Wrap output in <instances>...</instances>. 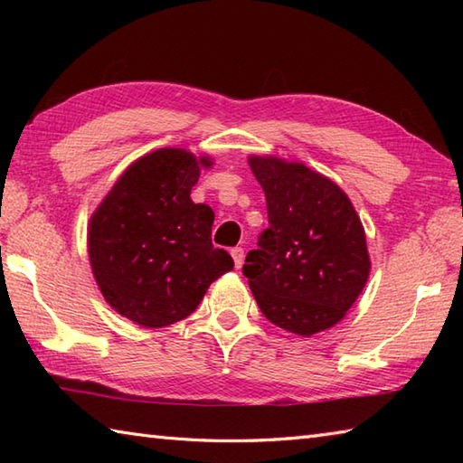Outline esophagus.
<instances>
[{"label":"esophagus","mask_w":463,"mask_h":463,"mask_svg":"<svg viewBox=\"0 0 463 463\" xmlns=\"http://www.w3.org/2000/svg\"><path fill=\"white\" fill-rule=\"evenodd\" d=\"M231 257H232V260H234V267L241 269L242 262H244V250H242L241 247H234V249L231 250Z\"/></svg>","instance_id":"1"}]
</instances>
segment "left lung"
I'll return each mask as SVG.
<instances>
[{
    "label": "left lung",
    "instance_id": "left-lung-1",
    "mask_svg": "<svg viewBox=\"0 0 463 463\" xmlns=\"http://www.w3.org/2000/svg\"><path fill=\"white\" fill-rule=\"evenodd\" d=\"M267 196L269 229L242 272L272 324L298 336L332 328L370 277L360 216L340 186L302 163L249 156Z\"/></svg>",
    "mask_w": 463,
    "mask_h": 463
}]
</instances>
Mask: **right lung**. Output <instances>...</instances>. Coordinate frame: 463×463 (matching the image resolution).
<instances>
[{
    "mask_svg": "<svg viewBox=\"0 0 463 463\" xmlns=\"http://www.w3.org/2000/svg\"><path fill=\"white\" fill-rule=\"evenodd\" d=\"M211 156L156 149L127 166L91 214L87 252L97 287L121 317L163 328L189 317L206 288L232 270L211 241L214 213L191 201Z\"/></svg>",
    "mask_w": 463,
    "mask_h": 463,
    "instance_id": "right-lung-1",
    "label": "right lung"
}]
</instances>
